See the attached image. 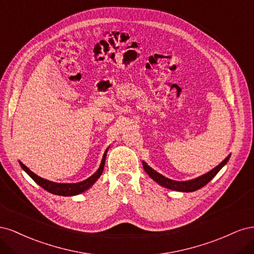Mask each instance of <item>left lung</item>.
I'll list each match as a JSON object with an SVG mask.
<instances>
[{
	"label": "left lung",
	"instance_id": "1",
	"mask_svg": "<svg viewBox=\"0 0 254 254\" xmlns=\"http://www.w3.org/2000/svg\"><path fill=\"white\" fill-rule=\"evenodd\" d=\"M230 156L231 155H229L220 164H218L216 167H214L210 172H207L206 174L198 177V178L189 180V181H176V180L168 179L165 176L159 174L157 171L151 168L147 163L145 162V161H143V167L150 178L152 180H155L158 184H160L161 187L166 188L168 190H177V191H183V193H190V191H195L199 189H201L202 187L205 186L206 183H209L214 177L217 175V173L221 170V168L227 164V162L230 159Z\"/></svg>",
	"mask_w": 254,
	"mask_h": 254
}]
</instances>
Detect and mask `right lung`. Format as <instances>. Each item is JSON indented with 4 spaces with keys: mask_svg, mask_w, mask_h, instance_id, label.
<instances>
[{
    "mask_svg": "<svg viewBox=\"0 0 254 254\" xmlns=\"http://www.w3.org/2000/svg\"><path fill=\"white\" fill-rule=\"evenodd\" d=\"M109 147L106 149L101 165H99L98 170L92 175L91 177H89L88 179L83 180L81 182H77V183H57V182H53L47 179H43L41 177H39L38 175H36L35 173H33L32 171L29 170L27 166H25L22 162H19L21 167L24 171L30 178H32L37 184L44 189L45 190L50 191V193L54 194V195H59V196H75V195H79L81 193H83L84 190H89L93 184L97 181V179L99 177L102 176L103 171H104V166H105V161H106V156L107 152H108Z\"/></svg>",
    "mask_w": 254,
    "mask_h": 254,
    "instance_id": "right-lung-1",
    "label": "right lung"
}]
</instances>
